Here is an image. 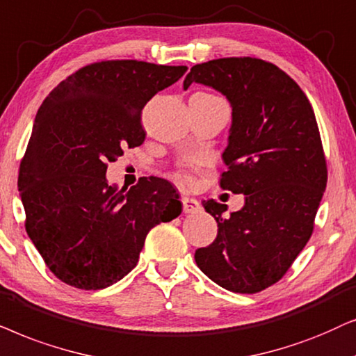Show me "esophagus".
Here are the masks:
<instances>
[{
  "mask_svg": "<svg viewBox=\"0 0 356 356\" xmlns=\"http://www.w3.org/2000/svg\"><path fill=\"white\" fill-rule=\"evenodd\" d=\"M181 202H182L184 213H195V211L200 210V203H198V200H195V198H191V197L184 195L181 198Z\"/></svg>",
  "mask_w": 356,
  "mask_h": 356,
  "instance_id": "34e87169",
  "label": "esophagus"
}]
</instances>
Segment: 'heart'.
<instances>
[{
	"label": "heart",
	"instance_id": "1",
	"mask_svg": "<svg viewBox=\"0 0 356 356\" xmlns=\"http://www.w3.org/2000/svg\"><path fill=\"white\" fill-rule=\"evenodd\" d=\"M177 179L181 182H188V181H191V175L186 174V172H181V174H177Z\"/></svg>",
	"mask_w": 356,
	"mask_h": 356
}]
</instances>
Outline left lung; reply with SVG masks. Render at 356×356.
<instances>
[{"label": "left lung", "instance_id": "8db88e82", "mask_svg": "<svg viewBox=\"0 0 356 356\" xmlns=\"http://www.w3.org/2000/svg\"><path fill=\"white\" fill-rule=\"evenodd\" d=\"M200 83L233 107L227 170L220 186L244 193L239 211L203 202L218 234L195 250V262L225 290L259 293L288 272L312 229L327 186V164L309 99L285 71L252 56L192 66L184 89Z\"/></svg>", "mask_w": 356, "mask_h": 356}]
</instances>
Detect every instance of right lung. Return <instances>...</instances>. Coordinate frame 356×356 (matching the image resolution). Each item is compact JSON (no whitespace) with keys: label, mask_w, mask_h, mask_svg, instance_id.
Returning <instances> with one entry per match:
<instances>
[{"label":"right lung","mask_w":356,"mask_h":356,"mask_svg":"<svg viewBox=\"0 0 356 356\" xmlns=\"http://www.w3.org/2000/svg\"><path fill=\"white\" fill-rule=\"evenodd\" d=\"M187 66L107 60L83 66L42 102L17 187L26 231L50 272L79 290H102L135 268L146 234L181 215L170 182L108 186L107 163L145 141L141 111Z\"/></svg>","instance_id":"obj_1"}]
</instances>
